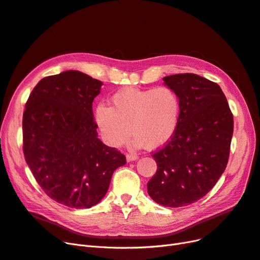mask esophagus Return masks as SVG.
I'll use <instances>...</instances> for the list:
<instances>
[{
	"mask_svg": "<svg viewBox=\"0 0 260 260\" xmlns=\"http://www.w3.org/2000/svg\"><path fill=\"white\" fill-rule=\"evenodd\" d=\"M127 161L128 162H130V161H134V160H137L138 159V156L136 155V154H127Z\"/></svg>",
	"mask_w": 260,
	"mask_h": 260,
	"instance_id": "obj_1",
	"label": "esophagus"
}]
</instances>
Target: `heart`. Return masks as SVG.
Here are the masks:
<instances>
[{"label": "heart", "mask_w": 260, "mask_h": 260, "mask_svg": "<svg viewBox=\"0 0 260 260\" xmlns=\"http://www.w3.org/2000/svg\"><path fill=\"white\" fill-rule=\"evenodd\" d=\"M112 106L98 104L94 120L103 140L113 147L127 143L131 130L133 145L157 149L173 139L181 120L180 95L166 86L124 88L112 96Z\"/></svg>", "instance_id": "b5f03b06"}]
</instances>
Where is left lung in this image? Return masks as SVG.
Listing matches in <instances>:
<instances>
[{
	"label": "left lung",
	"mask_w": 260,
	"mask_h": 260,
	"mask_svg": "<svg viewBox=\"0 0 260 260\" xmlns=\"http://www.w3.org/2000/svg\"><path fill=\"white\" fill-rule=\"evenodd\" d=\"M180 95L181 120L173 139L153 153L156 174L147 191L158 204L180 208L201 199L228 164L234 116L220 87L192 73L164 77Z\"/></svg>",
	"instance_id": "8db88e82"
}]
</instances>
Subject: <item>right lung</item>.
I'll return each mask as SVG.
<instances>
[{
    "label": "right lung",
    "instance_id": "add662e5",
    "mask_svg": "<svg viewBox=\"0 0 260 260\" xmlns=\"http://www.w3.org/2000/svg\"><path fill=\"white\" fill-rule=\"evenodd\" d=\"M102 82L79 71L41 79L22 118L23 154L49 198L89 209L105 196L114 171L126 157L98 139L92 102Z\"/></svg>",
    "mask_w": 260,
    "mask_h": 260
}]
</instances>
